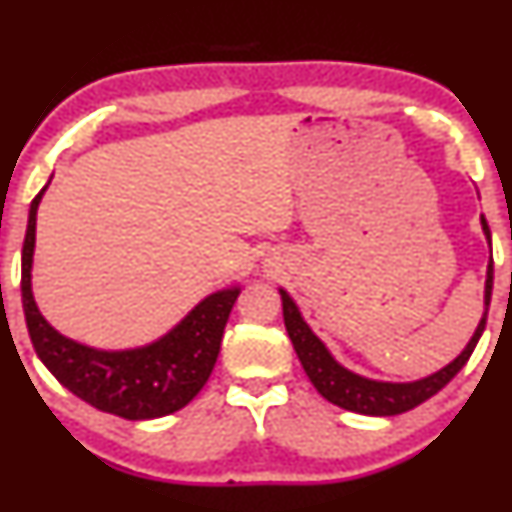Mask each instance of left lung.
<instances>
[{
	"instance_id": "8db88e82",
	"label": "left lung",
	"mask_w": 512,
	"mask_h": 512,
	"mask_svg": "<svg viewBox=\"0 0 512 512\" xmlns=\"http://www.w3.org/2000/svg\"><path fill=\"white\" fill-rule=\"evenodd\" d=\"M481 228H483L485 241H488L490 246V262H488V273H485V291H483V316L474 329L472 339L467 341V345L463 348V352L458 354L452 363H447L445 368H440L438 372H433V375H427L422 379L379 381V379H368L363 375H357V372L341 366V363L332 357V352L325 348V343L311 332V327L305 323V318H302L293 298L287 291L280 289L284 325H287L293 350H296L309 381L316 386V391L323 395L327 402H332L352 413L377 415V418H384V415H397V413L415 409V406L436 395L440 388H445L449 381L458 375V370L465 366L467 359H470V354L476 348V343L481 339L485 329V318H488L490 296H492V237H490L488 221H485L483 214H481Z\"/></svg>"
}]
</instances>
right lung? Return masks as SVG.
<instances>
[{
	"instance_id": "1",
	"label": "right lung",
	"mask_w": 512,
	"mask_h": 512,
	"mask_svg": "<svg viewBox=\"0 0 512 512\" xmlns=\"http://www.w3.org/2000/svg\"><path fill=\"white\" fill-rule=\"evenodd\" d=\"M49 183L31 201L22 246V307L40 361L69 393L103 413L153 420L180 411L210 379L225 323L241 289L210 293L176 327L140 348L99 350L67 339L40 314L31 291L36 214Z\"/></svg>"
}]
</instances>
